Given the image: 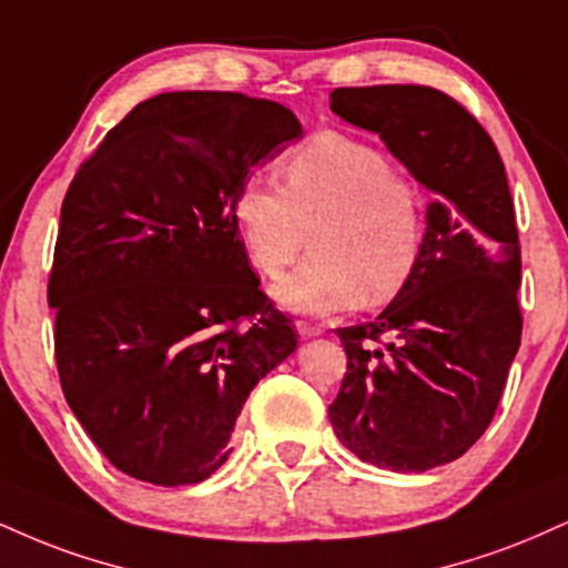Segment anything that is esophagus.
<instances>
[{"label":"esophagus","mask_w":568,"mask_h":568,"mask_svg":"<svg viewBox=\"0 0 568 568\" xmlns=\"http://www.w3.org/2000/svg\"><path fill=\"white\" fill-rule=\"evenodd\" d=\"M296 331L302 338H314V336H323V325H312V323H296Z\"/></svg>","instance_id":"esophagus-1"}]
</instances>
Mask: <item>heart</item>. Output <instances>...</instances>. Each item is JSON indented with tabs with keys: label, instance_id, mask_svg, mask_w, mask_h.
Wrapping results in <instances>:
<instances>
[{
	"label": "heart",
	"instance_id": "b5f03b06",
	"mask_svg": "<svg viewBox=\"0 0 568 568\" xmlns=\"http://www.w3.org/2000/svg\"><path fill=\"white\" fill-rule=\"evenodd\" d=\"M283 193L251 182L235 197V224L251 264L277 277L310 243L314 254L272 285L288 312L336 314L384 306L407 288L426 243V203L384 150L325 132L280 166Z\"/></svg>",
	"mask_w": 568,
	"mask_h": 568
}]
</instances>
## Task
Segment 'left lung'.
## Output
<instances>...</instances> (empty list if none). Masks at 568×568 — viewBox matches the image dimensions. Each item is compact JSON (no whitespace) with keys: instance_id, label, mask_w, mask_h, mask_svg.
Returning a JSON list of instances; mask_svg holds the SVG:
<instances>
[{"instance_id":"obj_1","label":"left lung","mask_w":568,"mask_h":568,"mask_svg":"<svg viewBox=\"0 0 568 568\" xmlns=\"http://www.w3.org/2000/svg\"><path fill=\"white\" fill-rule=\"evenodd\" d=\"M331 111L378 134L434 197L407 288L373 323L338 331L346 375L327 407L359 460L423 474L466 455L487 432L521 344L508 176L491 136L439 89H333ZM381 337L387 344L375 347Z\"/></svg>"}]
</instances>
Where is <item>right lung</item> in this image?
I'll list each match as a JSON object with an SVG mask.
<instances>
[{"mask_svg": "<svg viewBox=\"0 0 568 568\" xmlns=\"http://www.w3.org/2000/svg\"><path fill=\"white\" fill-rule=\"evenodd\" d=\"M298 136L280 102L166 92L73 176L47 291L54 359L68 407L126 476L209 479L251 388L296 352L251 272L235 197Z\"/></svg>", "mask_w": 568, "mask_h": 568, "instance_id": "add662e5", "label": "right lung"}]
</instances>
